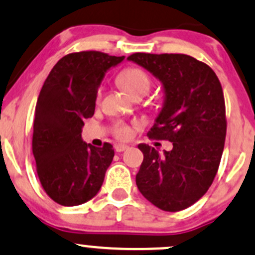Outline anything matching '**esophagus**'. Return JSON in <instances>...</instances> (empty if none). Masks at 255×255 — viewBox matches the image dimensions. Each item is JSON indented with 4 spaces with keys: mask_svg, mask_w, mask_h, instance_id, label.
<instances>
[{
    "mask_svg": "<svg viewBox=\"0 0 255 255\" xmlns=\"http://www.w3.org/2000/svg\"><path fill=\"white\" fill-rule=\"evenodd\" d=\"M128 147V146L124 145V143H118V145L114 146V149H115V152H123V151H125Z\"/></svg>",
    "mask_w": 255,
    "mask_h": 255,
    "instance_id": "obj_1",
    "label": "esophagus"
}]
</instances>
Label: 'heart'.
I'll return each instance as SVG.
<instances>
[{"label": "heart", "instance_id": "obj_1", "mask_svg": "<svg viewBox=\"0 0 255 255\" xmlns=\"http://www.w3.org/2000/svg\"><path fill=\"white\" fill-rule=\"evenodd\" d=\"M120 82L128 93L132 94L137 92H148L151 88V80L148 75L141 69H128L120 75ZM131 128L128 125L119 124L115 128V133L119 138H128L131 136Z\"/></svg>", "mask_w": 255, "mask_h": 255}]
</instances>
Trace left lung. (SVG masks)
Listing matches in <instances>:
<instances>
[{"instance_id": "8db88e82", "label": "left lung", "mask_w": 255, "mask_h": 255, "mask_svg": "<svg viewBox=\"0 0 255 255\" xmlns=\"http://www.w3.org/2000/svg\"><path fill=\"white\" fill-rule=\"evenodd\" d=\"M128 60L163 87V107L147 135L173 142L162 154L138 145L143 161L136 185L158 209L180 211L209 190L219 169L227 128L221 83L211 67L189 55L136 52Z\"/></svg>"}]
</instances>
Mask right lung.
Returning a JSON list of instances; mask_svg holds the SVG:
<instances>
[{
  "label": "right lung",
  "mask_w": 255,
  "mask_h": 255,
  "mask_svg": "<svg viewBox=\"0 0 255 255\" xmlns=\"http://www.w3.org/2000/svg\"><path fill=\"white\" fill-rule=\"evenodd\" d=\"M125 56L81 51L57 61L44 82L35 107L33 154L44 190L55 203H87L103 184L114 157L110 143L94 147L82 140L83 120L93 117L106 72Z\"/></svg>",
  "instance_id": "1"
}]
</instances>
